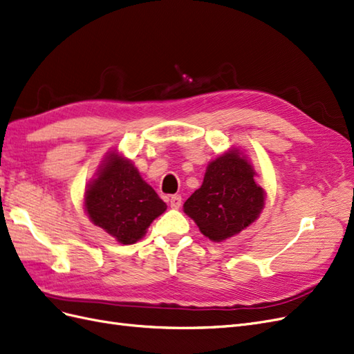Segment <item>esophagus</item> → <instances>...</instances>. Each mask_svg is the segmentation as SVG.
Returning a JSON list of instances; mask_svg holds the SVG:
<instances>
[{
  "label": "esophagus",
  "mask_w": 354,
  "mask_h": 354,
  "mask_svg": "<svg viewBox=\"0 0 354 354\" xmlns=\"http://www.w3.org/2000/svg\"><path fill=\"white\" fill-rule=\"evenodd\" d=\"M169 205H171V208L178 209L181 207V196L180 195L169 196Z\"/></svg>",
  "instance_id": "esophagus-1"
}]
</instances>
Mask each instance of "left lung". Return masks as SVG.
Returning a JSON list of instances; mask_svg holds the SVG:
<instances>
[{
    "label": "left lung",
    "mask_w": 354,
    "mask_h": 354,
    "mask_svg": "<svg viewBox=\"0 0 354 354\" xmlns=\"http://www.w3.org/2000/svg\"><path fill=\"white\" fill-rule=\"evenodd\" d=\"M254 176L251 164L238 149L209 162L202 186L183 205L203 236L214 242L229 239L260 216L264 190Z\"/></svg>",
    "instance_id": "left-lung-1"
}]
</instances>
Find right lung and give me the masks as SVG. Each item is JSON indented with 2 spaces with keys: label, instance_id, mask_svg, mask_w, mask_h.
Segmentation results:
<instances>
[{
  "label": "right lung",
  "instance_id": "obj_1",
  "mask_svg": "<svg viewBox=\"0 0 354 354\" xmlns=\"http://www.w3.org/2000/svg\"><path fill=\"white\" fill-rule=\"evenodd\" d=\"M84 207L95 226L124 245L142 239L151 223L167 209L136 167L116 152L106 156L97 178L85 190Z\"/></svg>",
  "mask_w": 354,
  "mask_h": 354
}]
</instances>
